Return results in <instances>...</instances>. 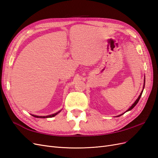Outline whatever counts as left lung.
Segmentation results:
<instances>
[{
	"label": "left lung",
	"instance_id": "1",
	"mask_svg": "<svg viewBox=\"0 0 158 158\" xmlns=\"http://www.w3.org/2000/svg\"><path fill=\"white\" fill-rule=\"evenodd\" d=\"M144 85H145V80H144V88H143V89H144ZM142 92H143V90L142 91V92H141V94H140V95H139V96H138V99L136 100V101H135V103H134L132 105V106H131V107H130V108H129L128 110H127V111H131V109H132L134 107H135V106H136V105L138 103V102H139V99H140V97H141V95H142ZM122 114H120V115H118V117H119V116H121L122 115Z\"/></svg>",
	"mask_w": 158,
	"mask_h": 158
}]
</instances>
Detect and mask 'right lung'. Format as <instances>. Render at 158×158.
<instances>
[{"label": "right lung", "mask_w": 158, "mask_h": 158, "mask_svg": "<svg viewBox=\"0 0 158 158\" xmlns=\"http://www.w3.org/2000/svg\"><path fill=\"white\" fill-rule=\"evenodd\" d=\"M60 111H59V112H57L56 113H54L52 114H51V115H48V116H36V115H33V114H32V116L35 117H37V118H49V117H55V115H56L57 114H58Z\"/></svg>", "instance_id": "1"}]
</instances>
